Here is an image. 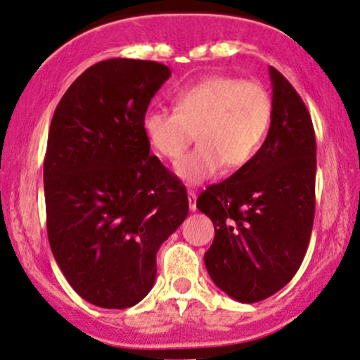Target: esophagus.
I'll return each mask as SVG.
<instances>
[{"label":"esophagus","instance_id":"1","mask_svg":"<svg viewBox=\"0 0 360 360\" xmlns=\"http://www.w3.org/2000/svg\"><path fill=\"white\" fill-rule=\"evenodd\" d=\"M196 193L194 191H189L188 193V199H189V210L191 211H196Z\"/></svg>","mask_w":360,"mask_h":360}]
</instances>
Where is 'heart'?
<instances>
[{
	"label": "heart",
	"instance_id": "b5f03b06",
	"mask_svg": "<svg viewBox=\"0 0 360 360\" xmlns=\"http://www.w3.org/2000/svg\"><path fill=\"white\" fill-rule=\"evenodd\" d=\"M274 114L270 94L257 82L207 77L174 95V110H149L142 117L147 144L162 159H174L191 144L199 146L176 164L188 184H201L226 171H238L265 141Z\"/></svg>",
	"mask_w": 360,
	"mask_h": 360
}]
</instances>
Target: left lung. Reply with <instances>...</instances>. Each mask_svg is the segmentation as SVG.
Here are the masks:
<instances>
[{
	"label": "left lung",
	"instance_id": "8db88e82",
	"mask_svg": "<svg viewBox=\"0 0 360 360\" xmlns=\"http://www.w3.org/2000/svg\"><path fill=\"white\" fill-rule=\"evenodd\" d=\"M274 114L253 161L206 188L198 210L214 224L205 253L211 280L233 300L255 304L295 276L315 214L317 146L309 110L292 84L270 67Z\"/></svg>",
	"mask_w": 360,
	"mask_h": 360
}]
</instances>
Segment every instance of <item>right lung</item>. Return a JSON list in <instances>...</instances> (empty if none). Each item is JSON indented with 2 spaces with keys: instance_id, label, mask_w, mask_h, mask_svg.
Masks as SVG:
<instances>
[{
  "instance_id": "obj_1",
  "label": "right lung",
  "mask_w": 360,
  "mask_h": 360,
  "mask_svg": "<svg viewBox=\"0 0 360 360\" xmlns=\"http://www.w3.org/2000/svg\"><path fill=\"white\" fill-rule=\"evenodd\" d=\"M171 77L166 65L110 58L68 86L49 132L46 229L65 278L102 309L139 304L155 255L189 211L186 188L150 155L142 117Z\"/></svg>"
}]
</instances>
